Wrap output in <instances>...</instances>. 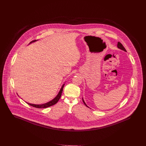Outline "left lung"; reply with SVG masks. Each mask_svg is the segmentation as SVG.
I'll use <instances>...</instances> for the list:
<instances>
[{
  "label": "left lung",
  "mask_w": 146,
  "mask_h": 146,
  "mask_svg": "<svg viewBox=\"0 0 146 146\" xmlns=\"http://www.w3.org/2000/svg\"><path fill=\"white\" fill-rule=\"evenodd\" d=\"M117 47H118L119 48H120V50H123V51H124L126 52V49L124 48V47L123 46V45H122L121 43H120V42H118V43H117ZM82 100H83V103H84V105H86V106L88 107V106L86 105V103L84 102V100H83V98H82Z\"/></svg>",
  "instance_id": "obj_1"
}]
</instances>
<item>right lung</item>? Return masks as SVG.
Instances as JSON below:
<instances>
[{"instance_id": "add662e5", "label": "right lung", "mask_w": 146, "mask_h": 146, "mask_svg": "<svg viewBox=\"0 0 146 146\" xmlns=\"http://www.w3.org/2000/svg\"><path fill=\"white\" fill-rule=\"evenodd\" d=\"M37 40H34V41H31L30 43H32V42H34L35 41H36ZM64 86V84L62 86L61 89L58 93V94H57V95L51 101L48 102V103H45V104H40V105H37V104H30V103H27L26 102L27 104H29V105L30 106H32L33 107L35 108H39V109H43V108H48L50 106H51L52 105L56 104V103H57L58 102V100H60V96H61V95L62 93V92H63V87Z\"/></svg>"}]
</instances>
